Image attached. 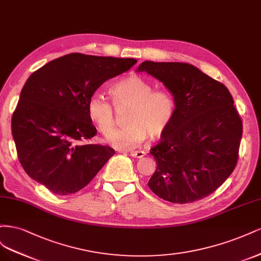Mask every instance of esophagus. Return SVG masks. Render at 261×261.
Masks as SVG:
<instances>
[{
  "instance_id": "obj_1",
  "label": "esophagus",
  "mask_w": 261,
  "mask_h": 261,
  "mask_svg": "<svg viewBox=\"0 0 261 261\" xmlns=\"http://www.w3.org/2000/svg\"><path fill=\"white\" fill-rule=\"evenodd\" d=\"M130 155L132 157H136V158H142V157H144L145 153L143 152V150H130Z\"/></svg>"
}]
</instances>
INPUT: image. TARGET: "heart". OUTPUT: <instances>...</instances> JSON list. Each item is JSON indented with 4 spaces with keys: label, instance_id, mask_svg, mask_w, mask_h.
I'll return each instance as SVG.
<instances>
[{
    "label": "heart",
    "instance_id": "b5f03b06",
    "mask_svg": "<svg viewBox=\"0 0 261 261\" xmlns=\"http://www.w3.org/2000/svg\"><path fill=\"white\" fill-rule=\"evenodd\" d=\"M116 108L129 106L125 127L111 131L114 126L113 104L102 94L94 93L88 100V115L100 133L109 135L107 142L119 149H130L150 139L159 138L169 127L175 114V99L168 90H154L139 74H130L109 88Z\"/></svg>",
    "mask_w": 261,
    "mask_h": 261
}]
</instances>
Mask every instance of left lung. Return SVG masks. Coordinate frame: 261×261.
<instances>
[{
    "instance_id": "1",
    "label": "left lung",
    "mask_w": 261,
    "mask_h": 261,
    "mask_svg": "<svg viewBox=\"0 0 261 261\" xmlns=\"http://www.w3.org/2000/svg\"><path fill=\"white\" fill-rule=\"evenodd\" d=\"M175 99V114L161 142L150 148L157 169L147 186L174 204L212 194L237 166L243 133L228 88L187 63L143 62Z\"/></svg>"
}]
</instances>
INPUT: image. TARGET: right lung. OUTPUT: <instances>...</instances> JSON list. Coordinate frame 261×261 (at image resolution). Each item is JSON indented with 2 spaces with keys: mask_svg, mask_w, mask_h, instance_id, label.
Masks as SVG:
<instances>
[{
  "mask_svg": "<svg viewBox=\"0 0 261 261\" xmlns=\"http://www.w3.org/2000/svg\"><path fill=\"white\" fill-rule=\"evenodd\" d=\"M134 58L71 53L33 72L12 117L18 159L31 179L57 195L80 191L115 150L88 144L96 128L88 100L108 79L129 70Z\"/></svg>",
  "mask_w": 261,
  "mask_h": 261,
  "instance_id": "obj_1",
  "label": "right lung"
}]
</instances>
